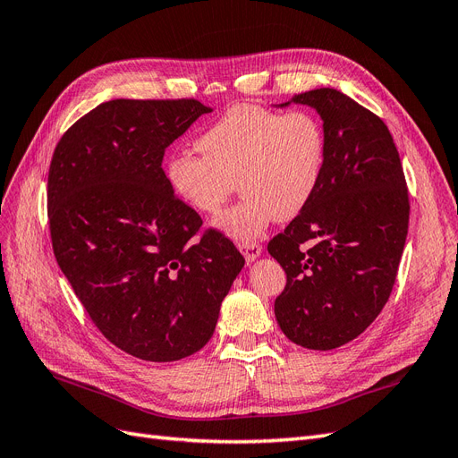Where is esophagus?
I'll return each instance as SVG.
<instances>
[{"label":"esophagus","mask_w":458,"mask_h":458,"mask_svg":"<svg viewBox=\"0 0 458 458\" xmlns=\"http://www.w3.org/2000/svg\"><path fill=\"white\" fill-rule=\"evenodd\" d=\"M239 250L242 252L246 261L250 263V261H254L261 254V246L258 242H254V241H244V242H239Z\"/></svg>","instance_id":"obj_1"}]
</instances>
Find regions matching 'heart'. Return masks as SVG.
Segmentation results:
<instances>
[{
    "label": "heart",
    "mask_w": 458,
    "mask_h": 458,
    "mask_svg": "<svg viewBox=\"0 0 458 458\" xmlns=\"http://www.w3.org/2000/svg\"><path fill=\"white\" fill-rule=\"evenodd\" d=\"M202 157L177 152L165 165L175 195L199 214H216L234 182L242 199L221 214L216 227L234 241L254 239L276 221L294 219L321 182L325 130L308 110L234 105L197 141Z\"/></svg>",
    "instance_id": "1"
}]
</instances>
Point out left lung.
Listing matches in <instances>:
<instances>
[{
    "instance_id": "1",
    "label": "left lung",
    "mask_w": 458,
    "mask_h": 458,
    "mask_svg": "<svg viewBox=\"0 0 458 458\" xmlns=\"http://www.w3.org/2000/svg\"><path fill=\"white\" fill-rule=\"evenodd\" d=\"M293 101L321 114L327 158L308 206L267 244L286 273L275 317L288 340L327 352L365 332L390 298L409 229V191L382 118L330 88Z\"/></svg>"
}]
</instances>
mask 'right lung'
I'll use <instances>...</instances> for the list:
<instances>
[{
	"mask_svg": "<svg viewBox=\"0 0 458 458\" xmlns=\"http://www.w3.org/2000/svg\"><path fill=\"white\" fill-rule=\"evenodd\" d=\"M197 99H114L74 122L47 175L53 254L93 325L143 361L192 355L212 338L242 254L172 191L164 152Z\"/></svg>",
	"mask_w": 458,
	"mask_h": 458,
	"instance_id": "1",
	"label": "right lung"
}]
</instances>
